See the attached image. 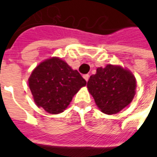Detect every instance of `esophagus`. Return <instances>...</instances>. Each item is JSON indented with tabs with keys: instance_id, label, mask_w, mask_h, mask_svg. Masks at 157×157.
Instances as JSON below:
<instances>
[{
	"instance_id": "obj_1",
	"label": "esophagus",
	"mask_w": 157,
	"mask_h": 157,
	"mask_svg": "<svg viewBox=\"0 0 157 157\" xmlns=\"http://www.w3.org/2000/svg\"><path fill=\"white\" fill-rule=\"evenodd\" d=\"M84 77V78L86 80V81H88V79H89V77H90V75L89 74H85V75L83 76Z\"/></svg>"
}]
</instances>
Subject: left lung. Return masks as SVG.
<instances>
[{"label": "left lung", "mask_w": 157, "mask_h": 157, "mask_svg": "<svg viewBox=\"0 0 157 157\" xmlns=\"http://www.w3.org/2000/svg\"><path fill=\"white\" fill-rule=\"evenodd\" d=\"M136 86V78L129 71L111 64L98 68L87 82L96 105L106 114L117 113L128 105L134 99Z\"/></svg>", "instance_id": "8db88e82"}]
</instances>
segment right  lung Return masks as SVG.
Listing matches in <instances>:
<instances>
[{
    "instance_id": "obj_1",
    "label": "right lung",
    "mask_w": 157,
    "mask_h": 157,
    "mask_svg": "<svg viewBox=\"0 0 157 157\" xmlns=\"http://www.w3.org/2000/svg\"><path fill=\"white\" fill-rule=\"evenodd\" d=\"M86 85L79 72L60 58L52 57L41 63L29 78L36 104L50 113H59L72 97Z\"/></svg>"
}]
</instances>
